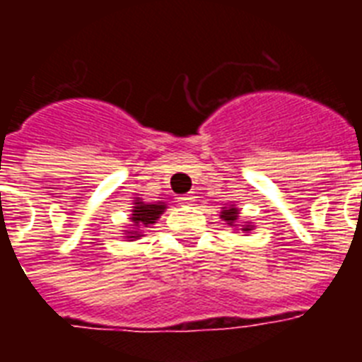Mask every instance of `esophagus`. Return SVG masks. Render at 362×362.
<instances>
[{
    "instance_id": "esophagus-1",
    "label": "esophagus",
    "mask_w": 362,
    "mask_h": 362,
    "mask_svg": "<svg viewBox=\"0 0 362 362\" xmlns=\"http://www.w3.org/2000/svg\"><path fill=\"white\" fill-rule=\"evenodd\" d=\"M195 199L192 197V195H182V197H178V203L180 204H192Z\"/></svg>"
}]
</instances>
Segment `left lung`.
Masks as SVG:
<instances>
[{
    "instance_id": "left-lung-1",
    "label": "left lung",
    "mask_w": 362,
    "mask_h": 362,
    "mask_svg": "<svg viewBox=\"0 0 362 362\" xmlns=\"http://www.w3.org/2000/svg\"><path fill=\"white\" fill-rule=\"evenodd\" d=\"M220 218L226 221L227 226L233 227V229H237V231H238V226H240V231H244V233L253 231V227H255V226H252L250 221H240V210H238L235 204H229L227 209L223 206L220 212Z\"/></svg>"
}]
</instances>
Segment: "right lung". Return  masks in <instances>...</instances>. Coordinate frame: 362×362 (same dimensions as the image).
I'll list each match as a JSON object with an SVG mask.
<instances>
[{
  "mask_svg": "<svg viewBox=\"0 0 362 362\" xmlns=\"http://www.w3.org/2000/svg\"><path fill=\"white\" fill-rule=\"evenodd\" d=\"M167 210L165 203H146L141 197H136L131 206L129 216V227L125 229L124 235L127 240H139L144 237V227H150L153 223H158L159 216Z\"/></svg>",
  "mask_w": 362,
  "mask_h": 362,
  "instance_id": "obj_1",
  "label": "right lung"
}]
</instances>
